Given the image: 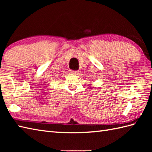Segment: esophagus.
<instances>
[{
	"instance_id": "obj_1",
	"label": "esophagus",
	"mask_w": 152,
	"mask_h": 152,
	"mask_svg": "<svg viewBox=\"0 0 152 152\" xmlns=\"http://www.w3.org/2000/svg\"><path fill=\"white\" fill-rule=\"evenodd\" d=\"M70 72L74 74H76V75H77V74H78L79 71H78V70H70Z\"/></svg>"
}]
</instances>
